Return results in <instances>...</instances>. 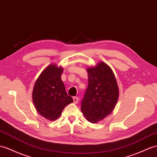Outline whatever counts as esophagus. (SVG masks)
<instances>
[{
  "label": "esophagus",
  "mask_w": 157,
  "mask_h": 157,
  "mask_svg": "<svg viewBox=\"0 0 157 157\" xmlns=\"http://www.w3.org/2000/svg\"><path fill=\"white\" fill-rule=\"evenodd\" d=\"M73 99H74V103H75V104H77V103H78V97H73Z\"/></svg>",
  "instance_id": "1"
}]
</instances>
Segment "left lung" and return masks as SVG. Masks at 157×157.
I'll return each mask as SVG.
<instances>
[{"label":"left lung","instance_id":"left-lung-1","mask_svg":"<svg viewBox=\"0 0 157 157\" xmlns=\"http://www.w3.org/2000/svg\"><path fill=\"white\" fill-rule=\"evenodd\" d=\"M88 86L81 101V110L88 121L99 122L109 115L119 98L113 71L104 62L87 69Z\"/></svg>","mask_w":157,"mask_h":157}]
</instances>
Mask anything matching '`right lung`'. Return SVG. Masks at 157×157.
Instances as JSON below:
<instances>
[{"label":"right lung","mask_w":157,"mask_h":157,"mask_svg":"<svg viewBox=\"0 0 157 157\" xmlns=\"http://www.w3.org/2000/svg\"><path fill=\"white\" fill-rule=\"evenodd\" d=\"M63 69L56 65L48 66L35 83L33 99L37 111L50 121L58 119L66 105L74 101L66 91L62 81Z\"/></svg>","instance_id":"add662e5"}]
</instances>
